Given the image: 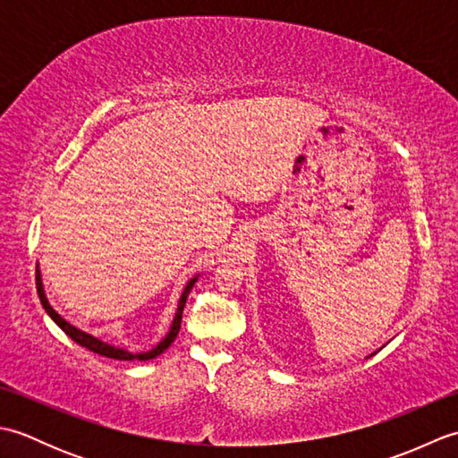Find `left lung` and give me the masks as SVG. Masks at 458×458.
<instances>
[{"mask_svg":"<svg viewBox=\"0 0 458 458\" xmlns=\"http://www.w3.org/2000/svg\"><path fill=\"white\" fill-rule=\"evenodd\" d=\"M376 352H377V350H376ZM376 352H374V354H376ZM369 356H372V354H369ZM369 356H366V358H369Z\"/></svg>","mask_w":458,"mask_h":458,"instance_id":"left-lung-1","label":"left lung"}]
</instances>
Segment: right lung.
Segmentation results:
<instances>
[{"label":"right lung","mask_w":458,"mask_h":458,"mask_svg":"<svg viewBox=\"0 0 458 458\" xmlns=\"http://www.w3.org/2000/svg\"><path fill=\"white\" fill-rule=\"evenodd\" d=\"M199 276H200V274L192 276V277L187 281V285L182 287V293H181V297H179V301H177V310H174V317H173V320H171V327H169V330H167V335H165L153 348L145 350V352H131V350H128V348H122V346H114V344H110V343H104V340L96 338L94 335L84 333V330H81L79 327L71 325L66 318H63L61 315H58L56 310L53 309V305L48 303V299H47V295H45L43 277H41V269H38V264H37V293H38V299H41L43 309L47 310V315L51 317V318L55 320V323H56L58 327H61V328L64 330V333L74 340L76 344L89 348V350H92V352H96V354L106 356V358H114V360H151V358H155V356L163 354L165 350H167V348L171 346L173 340L177 338L179 328H181V318H182L184 303H187V297H189V293H191V289H192L194 284H197V281H199Z\"/></svg>","instance_id":"obj_1"}]
</instances>
